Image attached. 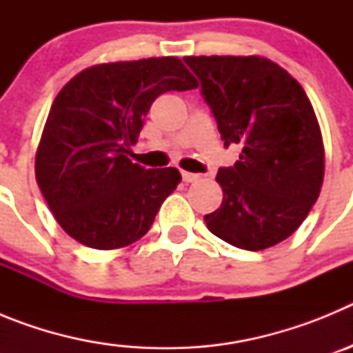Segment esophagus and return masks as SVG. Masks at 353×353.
<instances>
[{
  "label": "esophagus",
  "mask_w": 353,
  "mask_h": 353,
  "mask_svg": "<svg viewBox=\"0 0 353 353\" xmlns=\"http://www.w3.org/2000/svg\"><path fill=\"white\" fill-rule=\"evenodd\" d=\"M199 179V174L191 173V171H182V180L185 183H192Z\"/></svg>",
  "instance_id": "1"
}]
</instances>
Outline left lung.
<instances>
[{"instance_id": "left-lung-1", "label": "left lung", "mask_w": 353, "mask_h": 353, "mask_svg": "<svg viewBox=\"0 0 353 353\" xmlns=\"http://www.w3.org/2000/svg\"><path fill=\"white\" fill-rule=\"evenodd\" d=\"M201 81L224 146L240 161L215 180L223 203L205 223L215 236L245 251L272 248L297 232L318 199L325 150L304 88L263 56H185Z\"/></svg>"}]
</instances>
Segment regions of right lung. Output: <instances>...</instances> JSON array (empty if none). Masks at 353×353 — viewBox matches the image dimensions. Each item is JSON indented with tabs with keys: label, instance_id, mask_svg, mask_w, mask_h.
I'll return each instance as SVG.
<instances>
[{
	"label": "right lung",
	"instance_id": "right-lung-1",
	"mask_svg": "<svg viewBox=\"0 0 353 353\" xmlns=\"http://www.w3.org/2000/svg\"><path fill=\"white\" fill-rule=\"evenodd\" d=\"M198 88L174 56L84 68L56 95L35 157V176L54 219L92 249H121L150 230L182 176L129 159L152 102Z\"/></svg>",
	"mask_w": 353,
	"mask_h": 353
}]
</instances>
